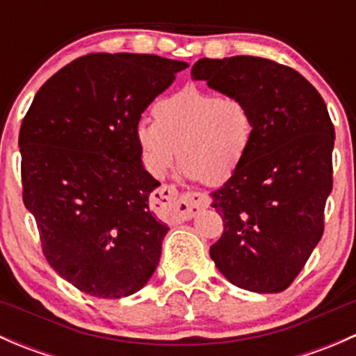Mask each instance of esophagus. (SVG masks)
<instances>
[{
	"mask_svg": "<svg viewBox=\"0 0 356 356\" xmlns=\"http://www.w3.org/2000/svg\"><path fill=\"white\" fill-rule=\"evenodd\" d=\"M155 201L160 208H167L174 220H189L200 210L208 207V196L204 193H186L179 195L174 186H161Z\"/></svg>",
	"mask_w": 356,
	"mask_h": 356,
	"instance_id": "esophagus-1",
	"label": "esophagus"
}]
</instances>
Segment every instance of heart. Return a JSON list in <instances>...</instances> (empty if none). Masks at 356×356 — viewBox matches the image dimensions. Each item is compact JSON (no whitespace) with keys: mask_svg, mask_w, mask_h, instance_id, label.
I'll list each match as a JSON object with an SVG mask.
<instances>
[{"mask_svg":"<svg viewBox=\"0 0 356 356\" xmlns=\"http://www.w3.org/2000/svg\"><path fill=\"white\" fill-rule=\"evenodd\" d=\"M153 117L155 122H139L134 136L155 177L167 174L179 153L186 179L222 184L238 172L253 145V111L236 96L188 86L160 99Z\"/></svg>","mask_w":356,"mask_h":356,"instance_id":"heart-1","label":"heart"}]
</instances>
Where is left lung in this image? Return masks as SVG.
<instances>
[{"instance_id": "1", "label": "left lung", "mask_w": 356, "mask_h": 356, "mask_svg": "<svg viewBox=\"0 0 356 356\" xmlns=\"http://www.w3.org/2000/svg\"><path fill=\"white\" fill-rule=\"evenodd\" d=\"M191 77L241 98L254 117L246 160L211 193L224 222L211 260L238 288L281 293L324 232L334 148L327 106L300 72L258 56L201 58Z\"/></svg>"}]
</instances>
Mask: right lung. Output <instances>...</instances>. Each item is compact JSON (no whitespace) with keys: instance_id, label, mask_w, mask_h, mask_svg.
Segmentation results:
<instances>
[{"instance_id":"obj_1","label":"right lung","mask_w":356,"mask_h":356,"mask_svg":"<svg viewBox=\"0 0 356 356\" xmlns=\"http://www.w3.org/2000/svg\"><path fill=\"white\" fill-rule=\"evenodd\" d=\"M189 65L136 53L74 60L35 92L20 127L24 204L49 265L82 293L124 298L155 272L168 225L136 143L143 111Z\"/></svg>"}]
</instances>
